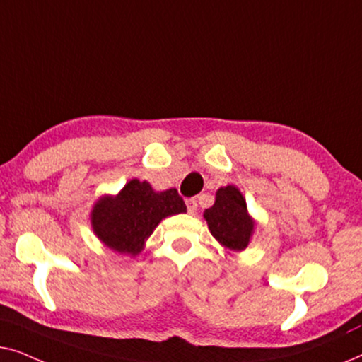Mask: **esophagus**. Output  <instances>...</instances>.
Segmentation results:
<instances>
[{"label":"esophagus","instance_id":"esophagus-1","mask_svg":"<svg viewBox=\"0 0 362 362\" xmlns=\"http://www.w3.org/2000/svg\"><path fill=\"white\" fill-rule=\"evenodd\" d=\"M186 207H187V212L189 214H194L196 209H197V201L194 197H189V199H186Z\"/></svg>","mask_w":362,"mask_h":362}]
</instances>
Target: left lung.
Returning a JSON list of instances; mask_svg holds the SVG:
<instances>
[{
    "label": "left lung",
    "mask_w": 362,
    "mask_h": 362,
    "mask_svg": "<svg viewBox=\"0 0 362 362\" xmlns=\"http://www.w3.org/2000/svg\"><path fill=\"white\" fill-rule=\"evenodd\" d=\"M211 234L226 249L240 252L249 245L255 222L247 211L245 197L235 186L219 187L214 206L204 211Z\"/></svg>",
    "instance_id": "left-lung-1"
}]
</instances>
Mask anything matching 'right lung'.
Instances as JSON below:
<instances>
[{
    "label": "right lung",
    "mask_w": 362,
    "mask_h": 362,
    "mask_svg": "<svg viewBox=\"0 0 362 362\" xmlns=\"http://www.w3.org/2000/svg\"><path fill=\"white\" fill-rule=\"evenodd\" d=\"M186 212L176 189L156 192L150 182L132 180L117 196H102L90 212L92 229L108 249L135 257L168 216Z\"/></svg>",
    "instance_id": "right-lung-1"
}]
</instances>
